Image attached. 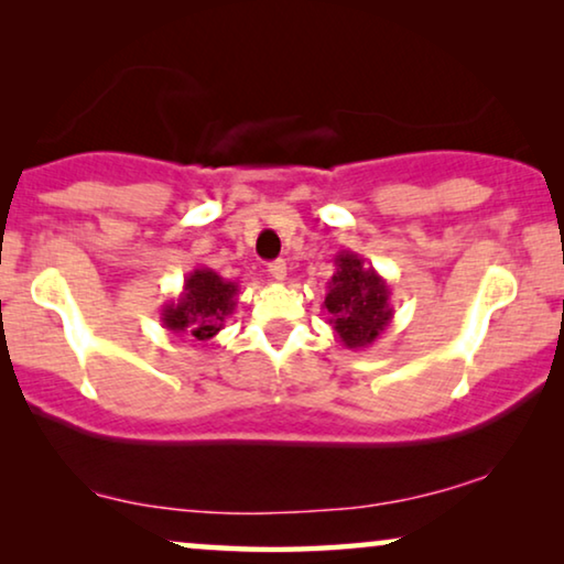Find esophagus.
<instances>
[{
    "mask_svg": "<svg viewBox=\"0 0 564 564\" xmlns=\"http://www.w3.org/2000/svg\"><path fill=\"white\" fill-rule=\"evenodd\" d=\"M267 272H269V276H272L274 282H284V276H288V264H284L282 259H276V261H272V264L267 267Z\"/></svg>",
    "mask_w": 564,
    "mask_h": 564,
    "instance_id": "1",
    "label": "esophagus"
}]
</instances>
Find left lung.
I'll return each mask as SVG.
<instances>
[{
  "label": "left lung",
  "mask_w": 564,
  "mask_h": 564,
  "mask_svg": "<svg viewBox=\"0 0 564 564\" xmlns=\"http://www.w3.org/2000/svg\"><path fill=\"white\" fill-rule=\"evenodd\" d=\"M334 264L336 272L323 300L330 315L328 323L346 349H367L388 330L395 315L390 284L354 251H338Z\"/></svg>",
  "instance_id": "obj_1"
}]
</instances>
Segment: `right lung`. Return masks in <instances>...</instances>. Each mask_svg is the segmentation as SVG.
<instances>
[{"mask_svg":"<svg viewBox=\"0 0 564 564\" xmlns=\"http://www.w3.org/2000/svg\"><path fill=\"white\" fill-rule=\"evenodd\" d=\"M236 303L238 282L223 280L207 267H197L184 280L180 297L169 300L161 307V323L166 330L184 336L192 344H205L226 326Z\"/></svg>","mask_w":564,"mask_h":564,"instance_id":"right-lung-1","label":"right lung"}]
</instances>
